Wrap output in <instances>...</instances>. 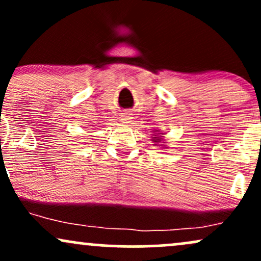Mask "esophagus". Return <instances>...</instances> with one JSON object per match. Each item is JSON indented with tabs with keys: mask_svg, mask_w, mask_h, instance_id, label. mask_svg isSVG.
<instances>
[{
	"mask_svg": "<svg viewBox=\"0 0 261 261\" xmlns=\"http://www.w3.org/2000/svg\"><path fill=\"white\" fill-rule=\"evenodd\" d=\"M130 120H131V114H128V113L121 114L120 121L122 122V124H127V122H130Z\"/></svg>",
	"mask_w": 261,
	"mask_h": 261,
	"instance_id": "esophagus-1",
	"label": "esophagus"
}]
</instances>
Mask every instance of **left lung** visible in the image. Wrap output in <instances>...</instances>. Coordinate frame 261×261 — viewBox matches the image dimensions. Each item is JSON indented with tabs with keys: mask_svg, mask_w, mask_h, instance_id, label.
<instances>
[{
	"mask_svg": "<svg viewBox=\"0 0 261 261\" xmlns=\"http://www.w3.org/2000/svg\"><path fill=\"white\" fill-rule=\"evenodd\" d=\"M157 131H158V130H155L154 133H157ZM158 135H161V134H157V135H154L153 140H152V141H153V142L155 143V145H160V143H161V141H162V136H158Z\"/></svg>",
	"mask_w": 261,
	"mask_h": 261,
	"instance_id": "1",
	"label": "left lung"
}]
</instances>
